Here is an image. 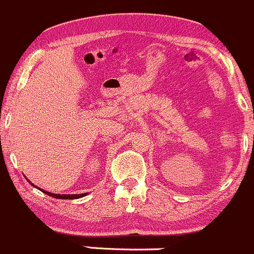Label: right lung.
Instances as JSON below:
<instances>
[{
  "mask_svg": "<svg viewBox=\"0 0 254 254\" xmlns=\"http://www.w3.org/2000/svg\"><path fill=\"white\" fill-rule=\"evenodd\" d=\"M29 182V180H28ZM31 183V182H29ZM31 185L32 187H34V188H37V189H39L41 190V191H43L44 192V194H47V195H49V196H52V197H55V199H79V197H82V196H86L87 195V192H85V194H72V195H60V194H54V192H49V191H45V190H43V189H41V188H38V187H36V185L34 184H32L31 183Z\"/></svg>",
  "mask_w": 254,
  "mask_h": 254,
  "instance_id": "obj_1",
  "label": "right lung"
}]
</instances>
